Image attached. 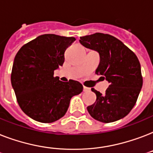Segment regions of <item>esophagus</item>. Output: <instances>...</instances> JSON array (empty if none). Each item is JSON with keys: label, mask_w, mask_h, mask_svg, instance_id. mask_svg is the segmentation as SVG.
Masks as SVG:
<instances>
[{"label": "esophagus", "mask_w": 153, "mask_h": 153, "mask_svg": "<svg viewBox=\"0 0 153 153\" xmlns=\"http://www.w3.org/2000/svg\"><path fill=\"white\" fill-rule=\"evenodd\" d=\"M91 91L89 87H83V91L84 92H88Z\"/></svg>", "instance_id": "obj_1"}]
</instances>
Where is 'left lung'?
Segmentation results:
<instances>
[{
    "label": "left lung",
    "mask_w": 153,
    "mask_h": 153,
    "mask_svg": "<svg viewBox=\"0 0 153 153\" xmlns=\"http://www.w3.org/2000/svg\"><path fill=\"white\" fill-rule=\"evenodd\" d=\"M79 42L85 47L99 52L100 62L95 74L103 76L110 83L103 95L92 88L96 101L87 107L88 112L92 118L102 123L123 118L136 104L143 85L138 58L110 34L95 33L80 37Z\"/></svg>",
    "instance_id": "left-lung-1"
}]
</instances>
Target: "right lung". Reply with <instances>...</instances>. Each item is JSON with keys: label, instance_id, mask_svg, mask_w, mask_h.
Here are the masks:
<instances>
[{"label": "right lung", "instance_id": "1", "mask_svg": "<svg viewBox=\"0 0 153 153\" xmlns=\"http://www.w3.org/2000/svg\"><path fill=\"white\" fill-rule=\"evenodd\" d=\"M74 41V37L41 35L25 44L15 56L12 86L21 109L33 120L45 123L58 120L67 111L71 99L82 91L79 82H63L53 76Z\"/></svg>", "mask_w": 153, "mask_h": 153}]
</instances>
